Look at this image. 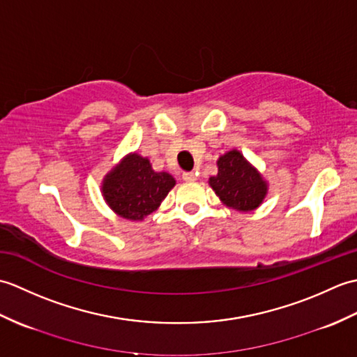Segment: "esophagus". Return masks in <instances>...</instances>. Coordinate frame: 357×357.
Instances as JSON below:
<instances>
[{"mask_svg": "<svg viewBox=\"0 0 357 357\" xmlns=\"http://www.w3.org/2000/svg\"><path fill=\"white\" fill-rule=\"evenodd\" d=\"M183 179L184 181H196V173L195 172H184Z\"/></svg>", "mask_w": 357, "mask_h": 357, "instance_id": "1", "label": "esophagus"}]
</instances>
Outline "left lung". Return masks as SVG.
<instances>
[{"instance_id":"1","label":"left lung","mask_w":357,"mask_h":357,"mask_svg":"<svg viewBox=\"0 0 357 357\" xmlns=\"http://www.w3.org/2000/svg\"><path fill=\"white\" fill-rule=\"evenodd\" d=\"M216 164L218 174L208 179V184L227 207L252 211L261 206L268 192L267 181L239 150L227 151Z\"/></svg>"}]
</instances>
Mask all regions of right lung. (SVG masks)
<instances>
[{
  "label": "right lung",
  "mask_w": 357,
  "mask_h": 357,
  "mask_svg": "<svg viewBox=\"0 0 357 357\" xmlns=\"http://www.w3.org/2000/svg\"><path fill=\"white\" fill-rule=\"evenodd\" d=\"M174 184L172 174L155 172L147 158L130 153L105 174L101 190L118 216L142 221L161 206Z\"/></svg>",
  "instance_id": "right-lung-1"
}]
</instances>
